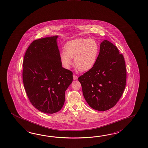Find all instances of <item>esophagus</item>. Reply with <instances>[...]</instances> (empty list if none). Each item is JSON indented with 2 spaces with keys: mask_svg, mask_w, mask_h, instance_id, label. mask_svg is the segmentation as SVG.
I'll use <instances>...</instances> for the list:
<instances>
[{
  "mask_svg": "<svg viewBox=\"0 0 148 148\" xmlns=\"http://www.w3.org/2000/svg\"><path fill=\"white\" fill-rule=\"evenodd\" d=\"M78 79L77 76H76V75H75V74H74V75H73V79L75 80V79Z\"/></svg>",
  "mask_w": 148,
  "mask_h": 148,
  "instance_id": "1",
  "label": "esophagus"
}]
</instances>
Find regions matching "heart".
I'll use <instances>...</instances> for the list:
<instances>
[{
  "label": "heart",
  "mask_w": 148,
  "mask_h": 148,
  "mask_svg": "<svg viewBox=\"0 0 148 148\" xmlns=\"http://www.w3.org/2000/svg\"><path fill=\"white\" fill-rule=\"evenodd\" d=\"M64 51L60 54V61L64 67L69 69L74 65L81 72L92 69L95 65L98 57L99 47L95 40L89 38H79L69 41L64 47Z\"/></svg>",
  "instance_id": "obj_1"
}]
</instances>
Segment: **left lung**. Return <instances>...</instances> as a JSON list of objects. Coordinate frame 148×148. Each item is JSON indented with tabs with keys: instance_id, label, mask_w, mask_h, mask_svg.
Instances as JSON below:
<instances>
[{
	"instance_id": "left-lung-1",
	"label": "left lung",
	"mask_w": 148,
	"mask_h": 148,
	"mask_svg": "<svg viewBox=\"0 0 148 148\" xmlns=\"http://www.w3.org/2000/svg\"><path fill=\"white\" fill-rule=\"evenodd\" d=\"M86 101L94 109L112 108L122 97L126 86L125 60L117 48L108 40L100 44L95 65L78 78Z\"/></svg>"
}]
</instances>
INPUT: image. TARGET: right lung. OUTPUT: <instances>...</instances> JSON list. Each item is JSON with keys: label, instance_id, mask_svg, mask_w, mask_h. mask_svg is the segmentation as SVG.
<instances>
[{"label": "right lung", "instance_id": "obj_1", "mask_svg": "<svg viewBox=\"0 0 148 148\" xmlns=\"http://www.w3.org/2000/svg\"><path fill=\"white\" fill-rule=\"evenodd\" d=\"M57 38L33 41L23 60V84L28 98L36 108L46 114L62 108L65 91L73 81L72 72L62 66Z\"/></svg>", "mask_w": 148, "mask_h": 148}]
</instances>
